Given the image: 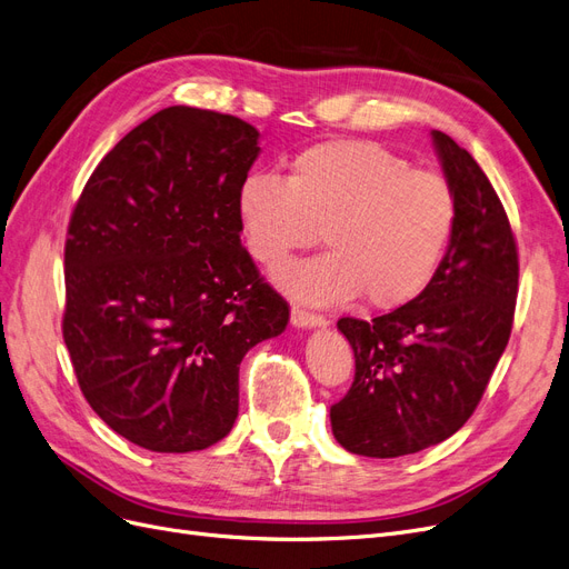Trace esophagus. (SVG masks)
<instances>
[{
  "instance_id": "34e87169",
  "label": "esophagus",
  "mask_w": 569,
  "mask_h": 569,
  "mask_svg": "<svg viewBox=\"0 0 569 569\" xmlns=\"http://www.w3.org/2000/svg\"><path fill=\"white\" fill-rule=\"evenodd\" d=\"M290 321H292V326H298V328H317V326H326V317H323V313L307 311V309H300V307H292V311H290Z\"/></svg>"
}]
</instances>
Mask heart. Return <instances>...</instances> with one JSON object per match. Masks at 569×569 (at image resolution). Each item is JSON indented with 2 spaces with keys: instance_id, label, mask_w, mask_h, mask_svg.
<instances>
[{
  "instance_id": "1",
  "label": "heart",
  "mask_w": 569,
  "mask_h": 569,
  "mask_svg": "<svg viewBox=\"0 0 569 569\" xmlns=\"http://www.w3.org/2000/svg\"><path fill=\"white\" fill-rule=\"evenodd\" d=\"M241 234L269 269L323 241V256L279 271L292 298L338 305L359 298L396 309L422 296L457 224L448 178L372 140H323L290 159L286 180L248 176L237 197Z\"/></svg>"
}]
</instances>
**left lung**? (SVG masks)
I'll return each mask as SVG.
<instances>
[{
    "label": "left lung",
    "mask_w": 569,
    "mask_h": 569,
    "mask_svg": "<svg viewBox=\"0 0 569 569\" xmlns=\"http://www.w3.org/2000/svg\"><path fill=\"white\" fill-rule=\"evenodd\" d=\"M431 136L457 197L443 262L412 302L372 321H338L356 372L330 425L353 455L401 457L450 438L478 408L511 338L518 246L509 216L465 147Z\"/></svg>",
    "instance_id": "obj_1"
}]
</instances>
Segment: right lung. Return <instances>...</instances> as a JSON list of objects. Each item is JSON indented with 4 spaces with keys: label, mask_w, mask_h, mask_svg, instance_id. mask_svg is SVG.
Masks as SVG:
<instances>
[{
    "label": "right lung",
    "mask_w": 569,
    "mask_h": 569,
    "mask_svg": "<svg viewBox=\"0 0 569 569\" xmlns=\"http://www.w3.org/2000/svg\"><path fill=\"white\" fill-rule=\"evenodd\" d=\"M258 138L239 117L166 108L102 157L72 210L62 340L93 412L144 450L222 440L246 351L288 326L239 239Z\"/></svg>",
    "instance_id": "right-lung-1"
}]
</instances>
